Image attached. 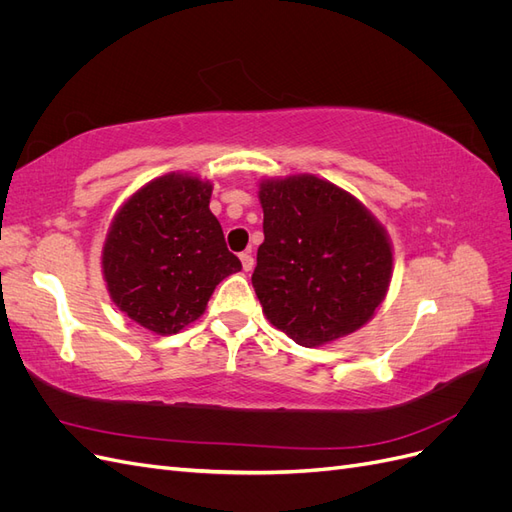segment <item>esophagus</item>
Returning <instances> with one entry per match:
<instances>
[{
	"label": "esophagus",
	"instance_id": "esophagus-1",
	"mask_svg": "<svg viewBox=\"0 0 512 512\" xmlns=\"http://www.w3.org/2000/svg\"><path fill=\"white\" fill-rule=\"evenodd\" d=\"M241 265H243V271H252L254 269V265H256V260H254V256H252V252H243L241 256Z\"/></svg>",
	"mask_w": 512,
	"mask_h": 512
}]
</instances>
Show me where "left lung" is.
<instances>
[{"label": "left lung", "instance_id": "obj_1", "mask_svg": "<svg viewBox=\"0 0 512 512\" xmlns=\"http://www.w3.org/2000/svg\"><path fill=\"white\" fill-rule=\"evenodd\" d=\"M265 241L252 284L267 320L305 348L374 318L393 275L384 226L350 192L316 175L258 185Z\"/></svg>", "mask_w": 512, "mask_h": 512}]
</instances>
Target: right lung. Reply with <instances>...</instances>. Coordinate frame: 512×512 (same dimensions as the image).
<instances>
[{
    "label": "right lung",
    "instance_id": "obj_1",
    "mask_svg": "<svg viewBox=\"0 0 512 512\" xmlns=\"http://www.w3.org/2000/svg\"><path fill=\"white\" fill-rule=\"evenodd\" d=\"M211 192V181L168 173L136 190L108 226L106 290L123 314L158 335L198 320L215 286L241 271L209 209Z\"/></svg>",
    "mask_w": 512,
    "mask_h": 512
}]
</instances>
